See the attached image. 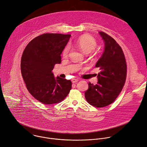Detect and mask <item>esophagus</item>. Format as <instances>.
<instances>
[{
  "instance_id": "esophagus-1",
  "label": "esophagus",
  "mask_w": 147,
  "mask_h": 147,
  "mask_svg": "<svg viewBox=\"0 0 147 147\" xmlns=\"http://www.w3.org/2000/svg\"><path fill=\"white\" fill-rule=\"evenodd\" d=\"M78 79H76V78H72L71 79V82L73 83H76V82H78Z\"/></svg>"
}]
</instances>
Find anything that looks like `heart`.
I'll use <instances>...</instances> for the list:
<instances>
[{"label": "heart", "instance_id": "b5f03b06", "mask_svg": "<svg viewBox=\"0 0 147 147\" xmlns=\"http://www.w3.org/2000/svg\"><path fill=\"white\" fill-rule=\"evenodd\" d=\"M74 45L78 47L84 54H88L92 52L97 46L95 39L89 35H83L74 42ZM70 51V45H67L62 51V56L67 57Z\"/></svg>", "mask_w": 147, "mask_h": 147}]
</instances>
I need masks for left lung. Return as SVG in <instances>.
<instances>
[{
	"mask_svg": "<svg viewBox=\"0 0 147 147\" xmlns=\"http://www.w3.org/2000/svg\"><path fill=\"white\" fill-rule=\"evenodd\" d=\"M105 42V50L95 67L100 70L97 77V84L90 82L85 97L90 105L103 107L111 104L119 94L124 86L127 66L121 47L111 36L99 32Z\"/></svg>",
	"mask_w": 147,
	"mask_h": 147,
	"instance_id": "left-lung-1",
	"label": "left lung"
}]
</instances>
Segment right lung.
<instances>
[{"mask_svg": "<svg viewBox=\"0 0 147 147\" xmlns=\"http://www.w3.org/2000/svg\"><path fill=\"white\" fill-rule=\"evenodd\" d=\"M71 35L45 33L29 42L22 54L21 73L29 93L45 105L62 102L71 89V82L53 72L61 63V54Z\"/></svg>", "mask_w": 147, "mask_h": 147, "instance_id": "add662e5", "label": "right lung"}]
</instances>
